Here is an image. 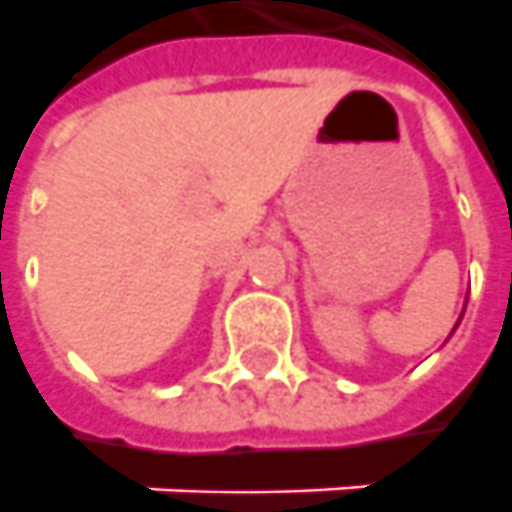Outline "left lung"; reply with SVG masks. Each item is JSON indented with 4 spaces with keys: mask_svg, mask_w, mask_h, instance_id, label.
Wrapping results in <instances>:
<instances>
[{
    "mask_svg": "<svg viewBox=\"0 0 512 512\" xmlns=\"http://www.w3.org/2000/svg\"><path fill=\"white\" fill-rule=\"evenodd\" d=\"M459 321H462V318H459ZM459 321H456V324H459Z\"/></svg>",
    "mask_w": 512,
    "mask_h": 512,
    "instance_id": "left-lung-1",
    "label": "left lung"
}]
</instances>
